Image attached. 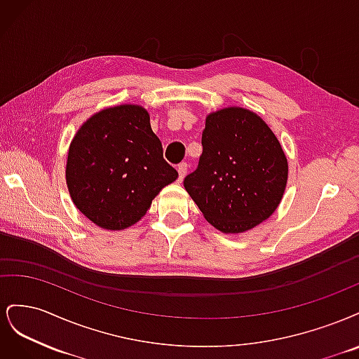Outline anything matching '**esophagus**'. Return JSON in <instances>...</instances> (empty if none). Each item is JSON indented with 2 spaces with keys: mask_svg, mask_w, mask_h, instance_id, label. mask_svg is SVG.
I'll return each instance as SVG.
<instances>
[{
  "mask_svg": "<svg viewBox=\"0 0 359 359\" xmlns=\"http://www.w3.org/2000/svg\"><path fill=\"white\" fill-rule=\"evenodd\" d=\"M177 169H178V180H180V181H182V180H184V177H186L187 170H189L187 163H180Z\"/></svg>",
  "mask_w": 359,
  "mask_h": 359,
  "instance_id": "34e87169",
  "label": "esophagus"
}]
</instances>
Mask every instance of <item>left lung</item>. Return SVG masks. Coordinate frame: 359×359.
Here are the masks:
<instances>
[{"instance_id": "obj_1", "label": "left lung", "mask_w": 359, "mask_h": 359, "mask_svg": "<svg viewBox=\"0 0 359 359\" xmlns=\"http://www.w3.org/2000/svg\"><path fill=\"white\" fill-rule=\"evenodd\" d=\"M286 182V156L262 118L243 107L206 116L199 165L184 187L215 229H253L277 210Z\"/></svg>"}]
</instances>
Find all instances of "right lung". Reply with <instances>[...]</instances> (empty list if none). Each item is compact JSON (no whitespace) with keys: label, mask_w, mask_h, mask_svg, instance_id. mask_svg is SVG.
<instances>
[{"label":"right lung","mask_w":359,"mask_h":359,"mask_svg":"<svg viewBox=\"0 0 359 359\" xmlns=\"http://www.w3.org/2000/svg\"><path fill=\"white\" fill-rule=\"evenodd\" d=\"M70 196L85 217L121 231L144 217L160 190L178 178L140 106L93 115L72 140L66 169Z\"/></svg>","instance_id":"right-lung-1"}]
</instances>
